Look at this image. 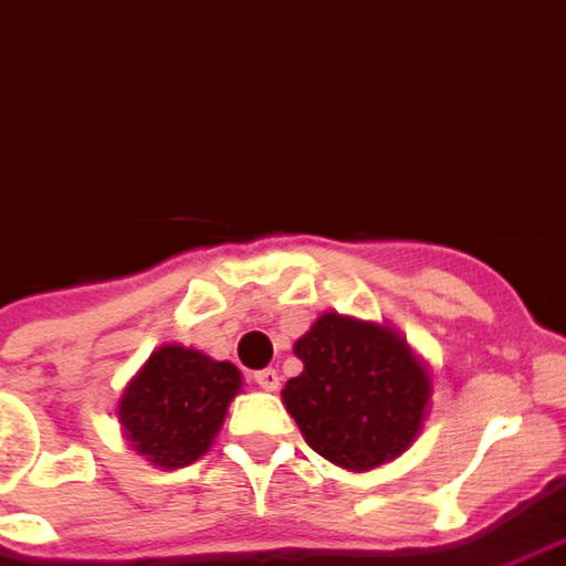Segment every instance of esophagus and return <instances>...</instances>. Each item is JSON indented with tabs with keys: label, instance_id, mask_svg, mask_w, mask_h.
<instances>
[{
	"label": "esophagus",
	"instance_id": "1",
	"mask_svg": "<svg viewBox=\"0 0 566 566\" xmlns=\"http://www.w3.org/2000/svg\"><path fill=\"white\" fill-rule=\"evenodd\" d=\"M255 386L265 391H277L280 386V374L274 368H265V370H255Z\"/></svg>",
	"mask_w": 566,
	"mask_h": 566
}]
</instances>
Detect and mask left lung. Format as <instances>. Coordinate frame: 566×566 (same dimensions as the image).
<instances>
[{
  "mask_svg": "<svg viewBox=\"0 0 566 566\" xmlns=\"http://www.w3.org/2000/svg\"><path fill=\"white\" fill-rule=\"evenodd\" d=\"M292 353L304 370L280 395L325 461L361 473L403 455L422 434L431 374L398 328L332 311Z\"/></svg>",
  "mask_w": 566,
  "mask_h": 566,
  "instance_id": "1",
  "label": "left lung"
}]
</instances>
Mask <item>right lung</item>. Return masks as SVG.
I'll return each mask as SVG.
<instances>
[{
    "mask_svg": "<svg viewBox=\"0 0 566 566\" xmlns=\"http://www.w3.org/2000/svg\"><path fill=\"white\" fill-rule=\"evenodd\" d=\"M241 386V370L232 361H217L192 346L163 344L119 395L123 440L156 468H187L220 434Z\"/></svg>",
    "mask_w": 566,
    "mask_h": 566,
    "instance_id": "1",
    "label": "right lung"
}]
</instances>
